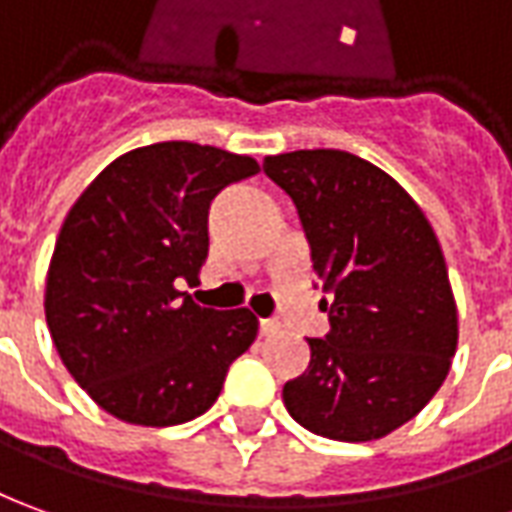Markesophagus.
<instances>
[{
	"instance_id": "obj_1",
	"label": "esophagus",
	"mask_w": 512,
	"mask_h": 512,
	"mask_svg": "<svg viewBox=\"0 0 512 512\" xmlns=\"http://www.w3.org/2000/svg\"><path fill=\"white\" fill-rule=\"evenodd\" d=\"M278 329H281V326H278V320H262V323H259L262 337H273V334H278Z\"/></svg>"
}]
</instances>
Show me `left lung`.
I'll return each mask as SVG.
<instances>
[{
    "label": "left lung",
    "mask_w": 512,
    "mask_h": 512,
    "mask_svg": "<svg viewBox=\"0 0 512 512\" xmlns=\"http://www.w3.org/2000/svg\"><path fill=\"white\" fill-rule=\"evenodd\" d=\"M312 250L331 329L284 407L320 438L365 443L429 404L457 351V303L432 225L401 186L345 150L267 155Z\"/></svg>",
    "instance_id": "left-lung-1"
}]
</instances>
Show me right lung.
<instances>
[{
  "label": "right lung",
  "mask_w": 512,
  "mask_h": 512,
  "mask_svg": "<svg viewBox=\"0 0 512 512\" xmlns=\"http://www.w3.org/2000/svg\"><path fill=\"white\" fill-rule=\"evenodd\" d=\"M259 172L250 155L158 142L119 155L63 220L44 312L74 382L114 418L186 424L217 401L225 373L256 340L248 309L197 306L211 200Z\"/></svg>",
  "instance_id": "1"
}]
</instances>
